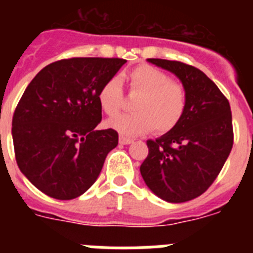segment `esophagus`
Returning <instances> with one entry per match:
<instances>
[{"mask_svg":"<svg viewBox=\"0 0 253 253\" xmlns=\"http://www.w3.org/2000/svg\"><path fill=\"white\" fill-rule=\"evenodd\" d=\"M119 142L122 143V144H130V143H133V139H131V138L125 137V135H120Z\"/></svg>","mask_w":253,"mask_h":253,"instance_id":"esophagus-1","label":"esophagus"}]
</instances>
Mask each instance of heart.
<instances>
[{"label": "heart", "mask_w": 253, "mask_h": 253, "mask_svg": "<svg viewBox=\"0 0 253 253\" xmlns=\"http://www.w3.org/2000/svg\"><path fill=\"white\" fill-rule=\"evenodd\" d=\"M130 95H139L134 101L135 113L111 119L109 125L124 135H138L153 129L163 134L172 130L184 116L187 106V92L181 82L169 80V75L149 64L130 69L126 76ZM105 114L115 116L124 106V90L118 77H111L97 95Z\"/></svg>", "instance_id": "obj_1"}]
</instances>
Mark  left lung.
<instances>
[{
  "instance_id": "left-lung-1",
  "label": "left lung",
  "mask_w": 253,
  "mask_h": 253,
  "mask_svg": "<svg viewBox=\"0 0 253 253\" xmlns=\"http://www.w3.org/2000/svg\"><path fill=\"white\" fill-rule=\"evenodd\" d=\"M175 73L187 92V106L175 128L147 140L140 165L147 186L169 203H185L205 193L222 171L233 147L229 101L204 72L178 60L149 58Z\"/></svg>"
}]
</instances>
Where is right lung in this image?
I'll list each match as a JSON object with an SVG mask.
<instances>
[{"label": "right lung", "instance_id": "right-lung-1", "mask_svg": "<svg viewBox=\"0 0 253 253\" xmlns=\"http://www.w3.org/2000/svg\"><path fill=\"white\" fill-rule=\"evenodd\" d=\"M126 60L69 58L44 67L26 87L12 118L20 171L42 193L58 200L78 198L99 177L119 142L101 122L99 91Z\"/></svg>", "mask_w": 253, "mask_h": 253}]
</instances>
